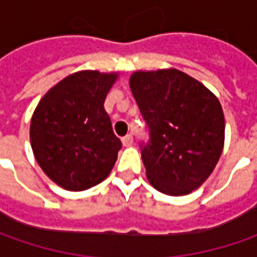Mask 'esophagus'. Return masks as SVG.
Returning a JSON list of instances; mask_svg holds the SVG:
<instances>
[{
	"instance_id": "1",
	"label": "esophagus",
	"mask_w": 257,
	"mask_h": 257,
	"mask_svg": "<svg viewBox=\"0 0 257 257\" xmlns=\"http://www.w3.org/2000/svg\"><path fill=\"white\" fill-rule=\"evenodd\" d=\"M121 142H123L124 146H132V144H133V136H132V134L124 136L123 139H121Z\"/></svg>"
}]
</instances>
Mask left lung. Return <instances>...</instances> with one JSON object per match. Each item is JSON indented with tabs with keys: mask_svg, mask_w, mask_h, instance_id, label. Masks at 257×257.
I'll return each instance as SVG.
<instances>
[{
	"mask_svg": "<svg viewBox=\"0 0 257 257\" xmlns=\"http://www.w3.org/2000/svg\"><path fill=\"white\" fill-rule=\"evenodd\" d=\"M130 88L149 132L140 143L149 182L170 196L200 187L224 143V115L216 95L174 68L137 71Z\"/></svg>",
	"mask_w": 257,
	"mask_h": 257,
	"instance_id": "left-lung-1",
	"label": "left lung"
}]
</instances>
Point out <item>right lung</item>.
<instances>
[{"label": "right lung", "mask_w": 257, "mask_h": 257, "mask_svg": "<svg viewBox=\"0 0 257 257\" xmlns=\"http://www.w3.org/2000/svg\"><path fill=\"white\" fill-rule=\"evenodd\" d=\"M117 74L80 71L68 75L35 108L30 140L44 173L65 190L81 192L110 174L121 149L104 110Z\"/></svg>", "instance_id": "obj_1"}]
</instances>
